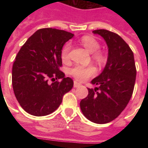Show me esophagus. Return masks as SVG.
Instances as JSON below:
<instances>
[{
  "instance_id": "34e87169",
  "label": "esophagus",
  "mask_w": 148,
  "mask_h": 148,
  "mask_svg": "<svg viewBox=\"0 0 148 148\" xmlns=\"http://www.w3.org/2000/svg\"><path fill=\"white\" fill-rule=\"evenodd\" d=\"M81 86L80 83H78L77 82H76V81H74V87H75V88H77V87H79Z\"/></svg>"
}]
</instances>
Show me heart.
I'll use <instances>...</instances> for the list:
<instances>
[{
	"mask_svg": "<svg viewBox=\"0 0 148 148\" xmlns=\"http://www.w3.org/2000/svg\"><path fill=\"white\" fill-rule=\"evenodd\" d=\"M81 42L82 45L90 52L93 53V58L98 62L104 61V56L101 52L97 51L100 48V43L96 39L90 36H85L82 37ZM71 45L70 43H66L62 49L61 58L64 62L69 59V54L71 51ZM96 68L93 66H82L77 65L70 70V74L78 81H85L91 76L96 74Z\"/></svg>",
	"mask_w": 148,
	"mask_h": 148,
	"instance_id": "1",
	"label": "heart"
}]
</instances>
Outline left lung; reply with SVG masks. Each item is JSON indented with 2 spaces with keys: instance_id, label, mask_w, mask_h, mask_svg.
I'll return each instance as SVG.
<instances>
[{
  "instance_id": "left-lung-1",
  "label": "left lung",
  "mask_w": 148,
  "mask_h": 148,
  "mask_svg": "<svg viewBox=\"0 0 148 148\" xmlns=\"http://www.w3.org/2000/svg\"><path fill=\"white\" fill-rule=\"evenodd\" d=\"M105 39L108 58L103 71L91 81L98 86L89 89L80 108L89 121L96 124L111 122L121 114L129 102L136 77L133 52L117 34L105 29L93 32Z\"/></svg>"
}]
</instances>
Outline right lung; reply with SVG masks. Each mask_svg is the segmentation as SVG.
Here are the masks:
<instances>
[{
  "mask_svg": "<svg viewBox=\"0 0 148 148\" xmlns=\"http://www.w3.org/2000/svg\"><path fill=\"white\" fill-rule=\"evenodd\" d=\"M74 34L55 28L36 31L22 46L16 56L12 72L15 96L27 113L42 116L58 109L65 93L74 86L65 77L62 66V47ZM52 80L61 79L49 84Z\"/></svg>",
  "mask_w": 148,
  "mask_h": 148,
  "instance_id": "right-lung-1",
  "label": "right lung"
}]
</instances>
